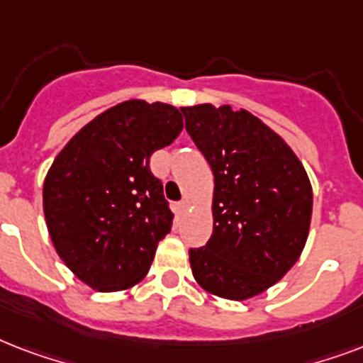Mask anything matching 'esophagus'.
Segmentation results:
<instances>
[{
  "instance_id": "1",
  "label": "esophagus",
  "mask_w": 363,
  "mask_h": 363,
  "mask_svg": "<svg viewBox=\"0 0 363 363\" xmlns=\"http://www.w3.org/2000/svg\"><path fill=\"white\" fill-rule=\"evenodd\" d=\"M188 201L186 199H182V201H179V205H177V209H179V213H186L188 211Z\"/></svg>"
}]
</instances>
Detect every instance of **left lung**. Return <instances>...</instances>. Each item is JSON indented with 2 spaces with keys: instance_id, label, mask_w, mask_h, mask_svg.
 Masks as SVG:
<instances>
[{
  "instance_id": "obj_1",
  "label": "left lung",
  "mask_w": 363,
  "mask_h": 363,
  "mask_svg": "<svg viewBox=\"0 0 363 363\" xmlns=\"http://www.w3.org/2000/svg\"><path fill=\"white\" fill-rule=\"evenodd\" d=\"M215 175L213 235L190 248L194 279L213 296L254 298L286 275L309 235L313 188L279 133L230 105L181 107Z\"/></svg>"
}]
</instances>
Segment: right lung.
I'll list each match as a JSON object with an SVG mask.
<instances>
[{"instance_id": "1", "label": "right lung", "mask_w": 363, "mask_h": 363, "mask_svg": "<svg viewBox=\"0 0 363 363\" xmlns=\"http://www.w3.org/2000/svg\"><path fill=\"white\" fill-rule=\"evenodd\" d=\"M181 131L173 105L128 99L88 122L54 158L43 184L48 233L94 290H128L150 269L173 213L148 160Z\"/></svg>"}]
</instances>
